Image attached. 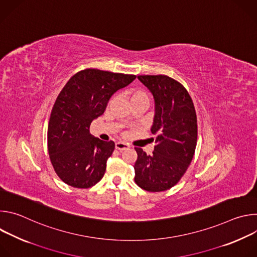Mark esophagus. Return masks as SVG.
I'll use <instances>...</instances> for the list:
<instances>
[{
    "label": "esophagus",
    "instance_id": "esophagus-1",
    "mask_svg": "<svg viewBox=\"0 0 257 257\" xmlns=\"http://www.w3.org/2000/svg\"><path fill=\"white\" fill-rule=\"evenodd\" d=\"M115 148L119 151H125V150H128L129 149V145L125 142H122V141H119V142H116L115 144Z\"/></svg>",
    "mask_w": 257,
    "mask_h": 257
}]
</instances>
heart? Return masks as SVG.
Returning a JSON list of instances; mask_svg holds the SVG:
<instances>
[{"instance_id": "1", "label": "heart", "mask_w": 257, "mask_h": 257, "mask_svg": "<svg viewBox=\"0 0 257 257\" xmlns=\"http://www.w3.org/2000/svg\"><path fill=\"white\" fill-rule=\"evenodd\" d=\"M139 99H149L148 94L145 93L142 89H133L130 92V101L139 100Z\"/></svg>"}]
</instances>
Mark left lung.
Here are the masks:
<instances>
[{
	"label": "left lung",
	"instance_id": "8db88e82",
	"mask_svg": "<svg viewBox=\"0 0 257 257\" xmlns=\"http://www.w3.org/2000/svg\"><path fill=\"white\" fill-rule=\"evenodd\" d=\"M152 92L155 116L152 133L156 146L152 156L136 148L135 183L150 192L175 186L188 169L196 148L197 118L193 101L181 83L166 75L137 77Z\"/></svg>",
	"mask_w": 257,
	"mask_h": 257
}]
</instances>
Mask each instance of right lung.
<instances>
[{"label": "right lung", "instance_id": "obj_1", "mask_svg": "<svg viewBox=\"0 0 257 257\" xmlns=\"http://www.w3.org/2000/svg\"><path fill=\"white\" fill-rule=\"evenodd\" d=\"M135 75L85 69L73 75L58 95L48 128L51 163L59 178L75 188H89L101 180L114 141H102L89 132L111 96Z\"/></svg>", "mask_w": 257, "mask_h": 257}]
</instances>
